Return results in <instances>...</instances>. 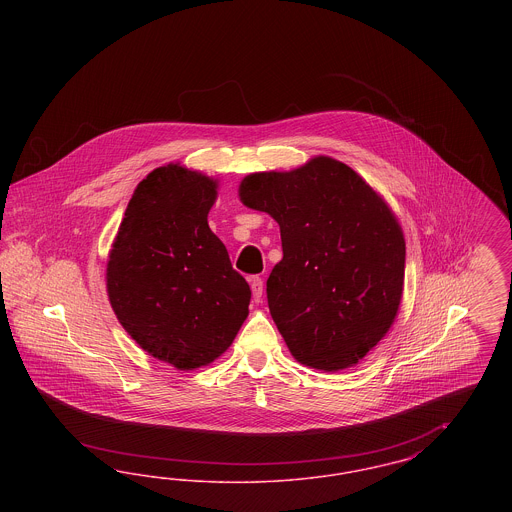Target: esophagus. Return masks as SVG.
Masks as SVG:
<instances>
[{
  "instance_id": "1",
  "label": "esophagus",
  "mask_w": 512,
  "mask_h": 512,
  "mask_svg": "<svg viewBox=\"0 0 512 512\" xmlns=\"http://www.w3.org/2000/svg\"><path fill=\"white\" fill-rule=\"evenodd\" d=\"M249 284H251L253 299L259 303V301H261V297H263V278H259V276H251V278H249Z\"/></svg>"
}]
</instances>
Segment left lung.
Listing matches in <instances>:
<instances>
[{
  "label": "left lung",
  "mask_w": 512,
  "mask_h": 512,
  "mask_svg": "<svg viewBox=\"0 0 512 512\" xmlns=\"http://www.w3.org/2000/svg\"><path fill=\"white\" fill-rule=\"evenodd\" d=\"M245 207L280 226L282 261L267 280L268 309L301 365H357L397 317L405 238L388 203L332 157L290 172H253Z\"/></svg>",
  "instance_id": "obj_1"
}]
</instances>
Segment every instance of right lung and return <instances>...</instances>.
<instances>
[{
    "mask_svg": "<svg viewBox=\"0 0 512 512\" xmlns=\"http://www.w3.org/2000/svg\"><path fill=\"white\" fill-rule=\"evenodd\" d=\"M215 199L217 180L201 172L178 163L149 172L107 261V293L122 328L178 370L213 363L249 315V284L207 222Z\"/></svg>",
    "mask_w": 512,
    "mask_h": 512,
    "instance_id": "right-lung-1",
    "label": "right lung"
}]
</instances>
